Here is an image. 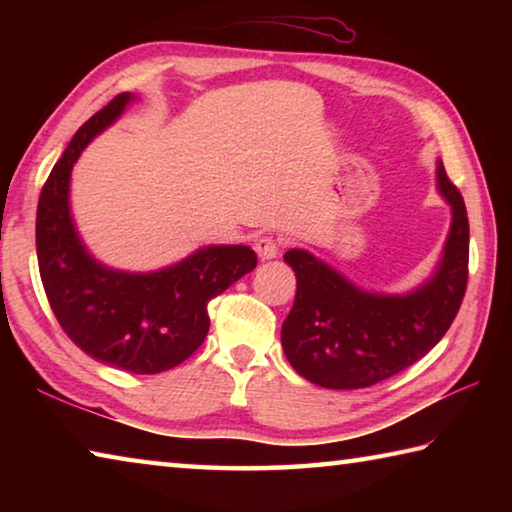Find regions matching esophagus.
<instances>
[{
    "instance_id": "34e87169",
    "label": "esophagus",
    "mask_w": 512,
    "mask_h": 512,
    "mask_svg": "<svg viewBox=\"0 0 512 512\" xmlns=\"http://www.w3.org/2000/svg\"><path fill=\"white\" fill-rule=\"evenodd\" d=\"M255 253L259 255L262 262H268V259H275L280 255V244L273 237H259L255 241Z\"/></svg>"
}]
</instances>
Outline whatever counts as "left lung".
Instances as JSON below:
<instances>
[{
    "mask_svg": "<svg viewBox=\"0 0 512 512\" xmlns=\"http://www.w3.org/2000/svg\"><path fill=\"white\" fill-rule=\"evenodd\" d=\"M436 187L452 210V223L436 268L409 291L363 289L305 248L284 253L298 289L282 323V350L311 384L368 388L422 359L452 325L467 287L470 223L463 196L440 160Z\"/></svg>",
    "mask_w": 512,
    "mask_h": 512,
    "instance_id": "1",
    "label": "left lung"
}]
</instances>
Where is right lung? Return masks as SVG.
I'll return each instance as SVG.
<instances>
[{
    "label": "right lung",
    "instance_id": "add662e5",
    "mask_svg": "<svg viewBox=\"0 0 512 512\" xmlns=\"http://www.w3.org/2000/svg\"><path fill=\"white\" fill-rule=\"evenodd\" d=\"M137 101L124 92L90 117L67 144L40 194L36 248L40 277L60 327L94 361L155 375L201 348L207 302L253 271L250 246L212 244L158 271H121L92 255L74 223L72 169L94 137Z\"/></svg>",
    "mask_w": 512,
    "mask_h": 512
}]
</instances>
